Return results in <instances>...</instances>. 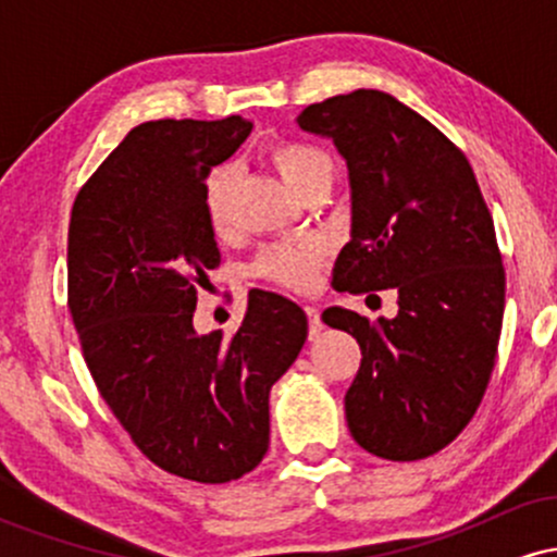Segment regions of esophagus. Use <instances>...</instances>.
Instances as JSON below:
<instances>
[{
    "label": "esophagus",
    "mask_w": 557,
    "mask_h": 557,
    "mask_svg": "<svg viewBox=\"0 0 557 557\" xmlns=\"http://www.w3.org/2000/svg\"><path fill=\"white\" fill-rule=\"evenodd\" d=\"M306 317H309V332L311 337L319 335V330H322V317H319V309L317 306H304Z\"/></svg>",
    "instance_id": "34e87169"
}]
</instances>
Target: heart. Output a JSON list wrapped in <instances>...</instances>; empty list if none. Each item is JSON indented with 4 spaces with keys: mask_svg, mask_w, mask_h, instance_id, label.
Returning <instances> with one entry per match:
<instances>
[{
    "mask_svg": "<svg viewBox=\"0 0 557 557\" xmlns=\"http://www.w3.org/2000/svg\"><path fill=\"white\" fill-rule=\"evenodd\" d=\"M270 159L274 170L298 196L319 183H332V159L311 140H280L270 149ZM233 168L220 164L203 181V209L209 225L220 238L233 233ZM324 257H327L324 243L314 238L280 240L253 259L251 272L264 283L306 293L317 285Z\"/></svg>",
    "mask_w": 557,
    "mask_h": 557,
    "instance_id": "heart-1",
    "label": "heart"
}]
</instances>
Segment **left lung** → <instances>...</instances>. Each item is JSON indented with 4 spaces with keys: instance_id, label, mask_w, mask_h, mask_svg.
Wrapping results in <instances>:
<instances>
[{
    "instance_id": "obj_1",
    "label": "left lung",
    "mask_w": 557,
    "mask_h": 557,
    "mask_svg": "<svg viewBox=\"0 0 557 557\" xmlns=\"http://www.w3.org/2000/svg\"><path fill=\"white\" fill-rule=\"evenodd\" d=\"M335 140L354 188V230L332 270L337 293L393 287L398 317L322 314L359 341L348 430L387 461H421L474 419L495 369L505 270L469 159L419 112L359 88L298 114Z\"/></svg>"
}]
</instances>
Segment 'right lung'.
Returning <instances> with one entry per match:
<instances>
[{
  "mask_svg": "<svg viewBox=\"0 0 557 557\" xmlns=\"http://www.w3.org/2000/svg\"><path fill=\"white\" fill-rule=\"evenodd\" d=\"M251 133L225 120H151L83 183L67 230V306L101 398L151 463L222 484L270 445V389L309 322L277 293L251 290L240 327L198 335V287L220 267L203 177Z\"/></svg>",
  "mask_w": 557,
  "mask_h": 557,
  "instance_id": "right-lung-1",
  "label": "right lung"
}]
</instances>
